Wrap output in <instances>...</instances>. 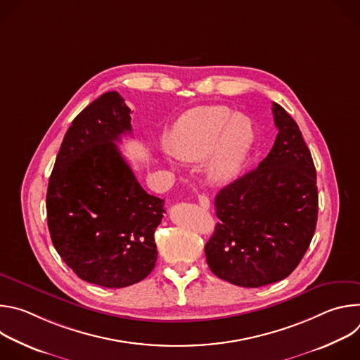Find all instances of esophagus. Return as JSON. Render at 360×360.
Instances as JSON below:
<instances>
[{
    "label": "esophagus",
    "mask_w": 360,
    "mask_h": 360,
    "mask_svg": "<svg viewBox=\"0 0 360 360\" xmlns=\"http://www.w3.org/2000/svg\"><path fill=\"white\" fill-rule=\"evenodd\" d=\"M198 202L203 210H208L211 207V200L207 195H198Z\"/></svg>",
    "instance_id": "esophagus-1"
}]
</instances>
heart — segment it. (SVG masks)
I'll return each instance as SVG.
<instances>
[{
	"label": "heart",
	"mask_w": 360,
	"mask_h": 360,
	"mask_svg": "<svg viewBox=\"0 0 360 360\" xmlns=\"http://www.w3.org/2000/svg\"><path fill=\"white\" fill-rule=\"evenodd\" d=\"M253 143L252 121L224 105L185 112L168 138V149L178 160L198 162L208 157L205 172L215 184H228L240 174Z\"/></svg>",
	"instance_id": "1"
}]
</instances>
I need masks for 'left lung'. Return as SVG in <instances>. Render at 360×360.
Here are the masks:
<instances>
[{
    "instance_id": "1",
    "label": "left lung",
    "mask_w": 360,
    "mask_h": 360,
    "mask_svg": "<svg viewBox=\"0 0 360 360\" xmlns=\"http://www.w3.org/2000/svg\"><path fill=\"white\" fill-rule=\"evenodd\" d=\"M278 128L268 157L221 189L215 232L205 245L210 269L243 288L289 276L311 245L318 221L316 169L293 118L274 102Z\"/></svg>"
}]
</instances>
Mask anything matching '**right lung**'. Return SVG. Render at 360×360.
Wrapping results in <instances>:
<instances>
[{"mask_svg": "<svg viewBox=\"0 0 360 360\" xmlns=\"http://www.w3.org/2000/svg\"><path fill=\"white\" fill-rule=\"evenodd\" d=\"M132 132L131 110L105 92L68 128L46 191L51 239L82 281L125 288L157 262L153 239L165 208L136 181L117 142Z\"/></svg>", "mask_w": 360, "mask_h": 360, "instance_id": "1", "label": "right lung"}]
</instances>
